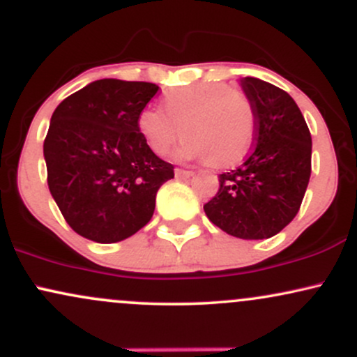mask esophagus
<instances>
[{
    "instance_id": "esophagus-1",
    "label": "esophagus",
    "mask_w": 357,
    "mask_h": 357,
    "mask_svg": "<svg viewBox=\"0 0 357 357\" xmlns=\"http://www.w3.org/2000/svg\"><path fill=\"white\" fill-rule=\"evenodd\" d=\"M192 174H195V173H192V171H184V169H179V167H178V169H174V176H176V178H178V179L191 178Z\"/></svg>"
}]
</instances>
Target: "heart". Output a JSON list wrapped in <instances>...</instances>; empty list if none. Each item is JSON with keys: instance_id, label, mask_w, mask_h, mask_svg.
Segmentation results:
<instances>
[{"instance_id": "heart-1", "label": "heart", "mask_w": 357, "mask_h": 357, "mask_svg": "<svg viewBox=\"0 0 357 357\" xmlns=\"http://www.w3.org/2000/svg\"><path fill=\"white\" fill-rule=\"evenodd\" d=\"M165 110L139 114V132L147 147L166 155L179 134L181 159H208L215 167L238 165L248 154L257 130V112L241 90L227 84H198L169 90Z\"/></svg>"}]
</instances>
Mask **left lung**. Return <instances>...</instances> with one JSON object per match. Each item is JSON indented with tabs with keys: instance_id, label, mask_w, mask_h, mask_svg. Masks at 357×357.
Returning a JSON list of instances; mask_svg holds the SVG:
<instances>
[{
	"instance_id": "obj_1",
	"label": "left lung",
	"mask_w": 357,
	"mask_h": 357,
	"mask_svg": "<svg viewBox=\"0 0 357 357\" xmlns=\"http://www.w3.org/2000/svg\"><path fill=\"white\" fill-rule=\"evenodd\" d=\"M240 85L257 112L255 147L243 165L220 174V190L203 208L228 235L264 240L298 213L310 178L312 139L285 90L255 77Z\"/></svg>"
}]
</instances>
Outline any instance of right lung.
<instances>
[{"label": "right lung", "instance_id": "obj_1", "mask_svg": "<svg viewBox=\"0 0 357 357\" xmlns=\"http://www.w3.org/2000/svg\"><path fill=\"white\" fill-rule=\"evenodd\" d=\"M159 87L102 79L72 93L53 112L43 155L48 188L73 231L116 243L153 218L155 195L174 167L139 132V114Z\"/></svg>", "mask_w": 357, "mask_h": 357}]
</instances>
